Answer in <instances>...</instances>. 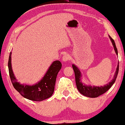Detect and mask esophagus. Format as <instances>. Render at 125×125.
Instances as JSON below:
<instances>
[{
    "label": "esophagus",
    "instance_id": "obj_1",
    "mask_svg": "<svg viewBox=\"0 0 125 125\" xmlns=\"http://www.w3.org/2000/svg\"><path fill=\"white\" fill-rule=\"evenodd\" d=\"M70 56L69 55H67V54H65V55H63V56L62 57V60H63V62H66L69 61V60H70Z\"/></svg>",
    "mask_w": 125,
    "mask_h": 125
}]
</instances>
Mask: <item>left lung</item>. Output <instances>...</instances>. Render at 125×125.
<instances>
[{"instance_id":"1","label":"left lung","mask_w":125,"mask_h":125,"mask_svg":"<svg viewBox=\"0 0 125 125\" xmlns=\"http://www.w3.org/2000/svg\"><path fill=\"white\" fill-rule=\"evenodd\" d=\"M109 38H110L111 42L113 45L116 54L118 55V50H117L115 41L110 36H109ZM72 67H73V69L74 72L76 86H77V88L79 90V92L83 95L86 96V97L90 98H96L106 93L111 88V86L114 84V83L115 82L117 76H118L119 72V62L114 78L112 79V80L109 83H108V84L104 85V86L101 85L100 87L95 86V85H93L92 86L91 85H86L84 83H83L82 82V75L80 70L74 64H72Z\"/></svg>"}]
</instances>
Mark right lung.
<instances>
[{"instance_id": "add662e5", "label": "right lung", "mask_w": 125, "mask_h": 125, "mask_svg": "<svg viewBox=\"0 0 125 125\" xmlns=\"http://www.w3.org/2000/svg\"><path fill=\"white\" fill-rule=\"evenodd\" d=\"M8 67L10 79L15 89L28 100L41 101L51 97L53 94L57 75L62 68V63L59 61L53 62L44 76L33 85L21 84L17 82L11 67V52L9 58Z\"/></svg>"}]
</instances>
